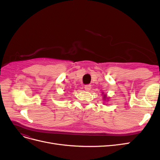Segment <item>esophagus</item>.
<instances>
[{"mask_svg":"<svg viewBox=\"0 0 160 160\" xmlns=\"http://www.w3.org/2000/svg\"><path fill=\"white\" fill-rule=\"evenodd\" d=\"M91 89V85H85V89L86 91H90V89Z\"/></svg>","mask_w":160,"mask_h":160,"instance_id":"34e87169","label":"esophagus"}]
</instances>
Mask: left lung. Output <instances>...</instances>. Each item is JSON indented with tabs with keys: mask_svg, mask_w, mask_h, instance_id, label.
Masks as SVG:
<instances>
[{
	"mask_svg": "<svg viewBox=\"0 0 160 160\" xmlns=\"http://www.w3.org/2000/svg\"><path fill=\"white\" fill-rule=\"evenodd\" d=\"M105 98H106V96H105V95H104V98H105Z\"/></svg>",
	"mask_w": 160,
	"mask_h": 160,
	"instance_id": "left-lung-1",
	"label": "left lung"
}]
</instances>
